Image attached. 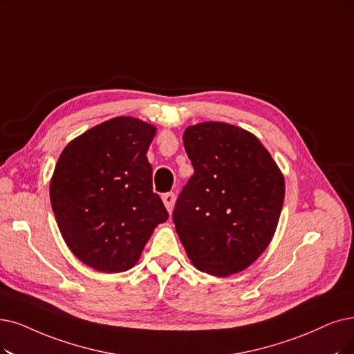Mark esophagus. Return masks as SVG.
<instances>
[{"label":"esophagus","instance_id":"1","mask_svg":"<svg viewBox=\"0 0 354 354\" xmlns=\"http://www.w3.org/2000/svg\"><path fill=\"white\" fill-rule=\"evenodd\" d=\"M162 202L168 210V214L171 215L173 212V207H174V203H176V194L174 193H165L162 194Z\"/></svg>","mask_w":354,"mask_h":354}]
</instances>
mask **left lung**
I'll return each instance as SVG.
<instances>
[{
  "instance_id": "1",
  "label": "left lung",
  "mask_w": 354,
  "mask_h": 354,
  "mask_svg": "<svg viewBox=\"0 0 354 354\" xmlns=\"http://www.w3.org/2000/svg\"><path fill=\"white\" fill-rule=\"evenodd\" d=\"M194 174L173 221L197 270L225 277L245 270L268 247L285 201V178L256 135L223 122L183 135Z\"/></svg>"
}]
</instances>
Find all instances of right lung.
<instances>
[{
    "instance_id": "add662e5",
    "label": "right lung",
    "mask_w": 354,
    "mask_h": 354,
    "mask_svg": "<svg viewBox=\"0 0 354 354\" xmlns=\"http://www.w3.org/2000/svg\"><path fill=\"white\" fill-rule=\"evenodd\" d=\"M157 128L119 116L64 148L50 178V205L68 248L102 273L132 268L168 212L152 192L147 158Z\"/></svg>"
}]
</instances>
